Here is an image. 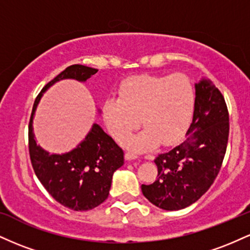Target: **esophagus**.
Returning a JSON list of instances; mask_svg holds the SVG:
<instances>
[{"label":"esophagus","mask_w":250,"mask_h":250,"mask_svg":"<svg viewBox=\"0 0 250 250\" xmlns=\"http://www.w3.org/2000/svg\"><path fill=\"white\" fill-rule=\"evenodd\" d=\"M125 160H127V161H130V160L139 159V156H137L136 154L131 153V151H127V153H125Z\"/></svg>","instance_id":"1"}]
</instances>
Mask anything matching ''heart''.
<instances>
[{"instance_id": "1", "label": "heart", "mask_w": 250, "mask_h": 250, "mask_svg": "<svg viewBox=\"0 0 250 250\" xmlns=\"http://www.w3.org/2000/svg\"><path fill=\"white\" fill-rule=\"evenodd\" d=\"M119 97L103 103L102 115L109 134L123 142L140 125L145 129L125 142L135 151L173 145L187 129L195 104L190 80L183 74H140L123 80Z\"/></svg>"}]
</instances>
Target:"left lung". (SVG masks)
<instances>
[{"label":"left lung","instance_id":"1","mask_svg":"<svg viewBox=\"0 0 250 250\" xmlns=\"http://www.w3.org/2000/svg\"><path fill=\"white\" fill-rule=\"evenodd\" d=\"M193 122L185 141L154 160L157 180L142 185V193L156 207L180 210L193 205L219 174L229 136L225 97L207 80L195 84Z\"/></svg>","mask_w":250,"mask_h":250}]
</instances>
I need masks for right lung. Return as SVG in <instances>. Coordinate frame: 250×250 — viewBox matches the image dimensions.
I'll return each mask as SVG.
<instances>
[{"mask_svg":"<svg viewBox=\"0 0 250 250\" xmlns=\"http://www.w3.org/2000/svg\"><path fill=\"white\" fill-rule=\"evenodd\" d=\"M97 73L95 68L73 64L43 87L36 96L28 128L31 166L37 179L54 200L73 210H90L104 202L110 190L113 174L125 163L122 148L99 125H94L77 148L67 154H49L36 145L33 117L42 94L64 79L87 81Z\"/></svg>","mask_w":250,"mask_h":250,"instance_id":"1","label":"right lung"}]
</instances>
